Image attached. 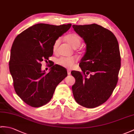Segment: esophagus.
Wrapping results in <instances>:
<instances>
[{
    "label": "esophagus",
    "instance_id": "obj_1",
    "mask_svg": "<svg viewBox=\"0 0 134 134\" xmlns=\"http://www.w3.org/2000/svg\"><path fill=\"white\" fill-rule=\"evenodd\" d=\"M67 74H68V75L71 74V70H67Z\"/></svg>",
    "mask_w": 134,
    "mask_h": 134
}]
</instances>
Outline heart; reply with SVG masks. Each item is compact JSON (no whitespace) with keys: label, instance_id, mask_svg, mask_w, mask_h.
Masks as SVG:
<instances>
[{"label":"heart","instance_id":"obj_1","mask_svg":"<svg viewBox=\"0 0 134 134\" xmlns=\"http://www.w3.org/2000/svg\"><path fill=\"white\" fill-rule=\"evenodd\" d=\"M66 40L71 47L74 48H76L80 46L81 43V38L76 34H70L66 36ZM60 40L57 39L54 43L53 49L56 50L59 44ZM76 62L75 59L72 57H62L58 60V63L61 66L67 67L72 68Z\"/></svg>","mask_w":134,"mask_h":134}]
</instances>
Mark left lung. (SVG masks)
Listing matches in <instances>:
<instances>
[{
	"label": "left lung",
	"mask_w": 134,
	"mask_h": 134,
	"mask_svg": "<svg viewBox=\"0 0 134 134\" xmlns=\"http://www.w3.org/2000/svg\"><path fill=\"white\" fill-rule=\"evenodd\" d=\"M72 27L86 44L79 64L82 73L71 71L75 79L73 95L79 104L95 108L108 100L116 86L121 60L119 44L113 32L98 24Z\"/></svg>",
	"instance_id": "1"
}]
</instances>
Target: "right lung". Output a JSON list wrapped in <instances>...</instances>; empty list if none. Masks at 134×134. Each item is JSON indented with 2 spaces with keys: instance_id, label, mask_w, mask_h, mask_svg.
Masks as SVG:
<instances>
[{
  "instance_id": "obj_1",
  "label": "right lung",
  "mask_w": 134,
  "mask_h": 134,
  "mask_svg": "<svg viewBox=\"0 0 134 134\" xmlns=\"http://www.w3.org/2000/svg\"><path fill=\"white\" fill-rule=\"evenodd\" d=\"M71 26V24H36L15 39L9 69L15 92L30 106L39 107L47 103L58 84L67 76L66 68L58 64L52 65L46 74L42 70L41 62L51 57L55 42Z\"/></svg>"
}]
</instances>
